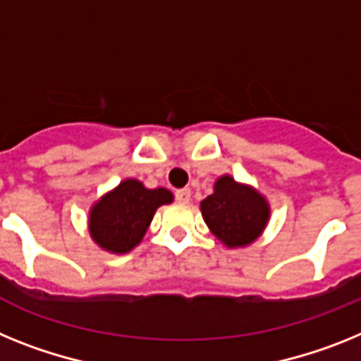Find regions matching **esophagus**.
Here are the masks:
<instances>
[{
    "label": "esophagus",
    "mask_w": 361,
    "mask_h": 361,
    "mask_svg": "<svg viewBox=\"0 0 361 361\" xmlns=\"http://www.w3.org/2000/svg\"><path fill=\"white\" fill-rule=\"evenodd\" d=\"M176 202L178 203H189L190 202V189H187V187H185V189H178L176 190Z\"/></svg>",
    "instance_id": "obj_1"
}]
</instances>
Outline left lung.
Returning <instances> with one entry per match:
<instances>
[{"mask_svg": "<svg viewBox=\"0 0 361 361\" xmlns=\"http://www.w3.org/2000/svg\"><path fill=\"white\" fill-rule=\"evenodd\" d=\"M207 227L227 249L255 243L271 219L267 198L252 185L240 183L231 174L214 181V192L200 203Z\"/></svg>", "mask_w": 361, "mask_h": 361, "instance_id": "obj_1", "label": "left lung"}]
</instances>
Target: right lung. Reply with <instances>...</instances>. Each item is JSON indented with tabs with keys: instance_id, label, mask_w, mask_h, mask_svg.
<instances>
[{
	"instance_id": "add662e5",
	"label": "right lung",
	"mask_w": 361,
	"mask_h": 361,
	"mask_svg": "<svg viewBox=\"0 0 361 361\" xmlns=\"http://www.w3.org/2000/svg\"><path fill=\"white\" fill-rule=\"evenodd\" d=\"M169 189H147L127 178L92 203L87 218L92 241L105 252L127 255L142 243L158 207L172 203Z\"/></svg>"
}]
</instances>
